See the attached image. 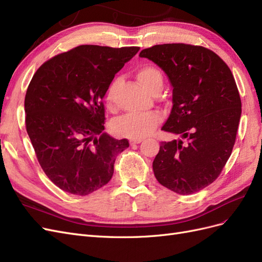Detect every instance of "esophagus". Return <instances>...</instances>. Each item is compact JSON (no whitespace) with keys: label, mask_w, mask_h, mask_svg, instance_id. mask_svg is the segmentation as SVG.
Wrapping results in <instances>:
<instances>
[{"label":"esophagus","mask_w":262,"mask_h":262,"mask_svg":"<svg viewBox=\"0 0 262 262\" xmlns=\"http://www.w3.org/2000/svg\"><path fill=\"white\" fill-rule=\"evenodd\" d=\"M142 142V139H131L130 140V144L134 145V144H139Z\"/></svg>","instance_id":"34e87169"}]
</instances>
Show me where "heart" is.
I'll use <instances>...</instances> for the list:
<instances>
[{
	"label": "heart",
	"instance_id": "1",
	"mask_svg": "<svg viewBox=\"0 0 262 262\" xmlns=\"http://www.w3.org/2000/svg\"><path fill=\"white\" fill-rule=\"evenodd\" d=\"M137 76L139 81L143 84L150 93L161 91L164 84V77L160 70L156 67L145 64L141 67ZM121 84V77L116 76L109 82L105 98L109 109H114L116 106V94ZM162 122V116L157 112L147 114H128L124 115L113 122V132L118 137L128 139H142L153 133Z\"/></svg>",
	"mask_w": 262,
	"mask_h": 262
}]
</instances>
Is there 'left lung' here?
<instances>
[{
	"label": "left lung",
	"instance_id": "obj_1",
	"mask_svg": "<svg viewBox=\"0 0 262 262\" xmlns=\"http://www.w3.org/2000/svg\"><path fill=\"white\" fill-rule=\"evenodd\" d=\"M140 57L162 68L173 87L172 108L162 130L187 139L161 142L154 175L176 193L200 191L220 176L235 144L242 100L232 71L202 46L156 45Z\"/></svg>",
	"mask_w": 262,
	"mask_h": 262
}]
</instances>
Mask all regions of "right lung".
Masks as SVG:
<instances>
[{"label": "right lung", "mask_w": 262, "mask_h": 262, "mask_svg": "<svg viewBox=\"0 0 262 262\" xmlns=\"http://www.w3.org/2000/svg\"><path fill=\"white\" fill-rule=\"evenodd\" d=\"M139 47L82 45L40 66L25 96L26 130L42 170L61 190L86 195L108 184L129 147L105 130L109 82Z\"/></svg>", "instance_id": "add662e5"}]
</instances>
